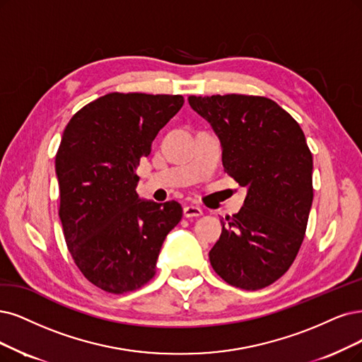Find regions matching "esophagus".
Here are the masks:
<instances>
[{
	"mask_svg": "<svg viewBox=\"0 0 362 362\" xmlns=\"http://www.w3.org/2000/svg\"><path fill=\"white\" fill-rule=\"evenodd\" d=\"M183 215L186 218H198L203 215V209L198 206H186L183 207Z\"/></svg>",
	"mask_w": 362,
	"mask_h": 362,
	"instance_id": "obj_1",
	"label": "esophagus"
}]
</instances>
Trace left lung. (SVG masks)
Wrapping results in <instances>:
<instances>
[{
	"label": "left lung",
	"mask_w": 362,
	"mask_h": 362,
	"mask_svg": "<svg viewBox=\"0 0 362 362\" xmlns=\"http://www.w3.org/2000/svg\"><path fill=\"white\" fill-rule=\"evenodd\" d=\"M218 134L223 171L247 195L209 253L226 284L257 291L282 277L305 235L313 202V156L298 122L270 98H188Z\"/></svg>",
	"instance_id": "obj_1"
}]
</instances>
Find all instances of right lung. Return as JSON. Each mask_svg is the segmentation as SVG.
Returning a JSON list of instances; mask_svg holds the SVG:
<instances>
[{"mask_svg":"<svg viewBox=\"0 0 362 362\" xmlns=\"http://www.w3.org/2000/svg\"><path fill=\"white\" fill-rule=\"evenodd\" d=\"M185 100L112 92L82 107L65 127L55 158L59 219L74 264L110 293L151 282L167 234L183 215L177 202H143L140 159Z\"/></svg>","mask_w":362,"mask_h":362,"instance_id":"obj_1","label":"right lung"}]
</instances>
